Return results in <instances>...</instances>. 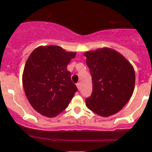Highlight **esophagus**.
Returning <instances> with one entry per match:
<instances>
[{"label":"esophagus","mask_w":152,"mask_h":152,"mask_svg":"<svg viewBox=\"0 0 152 152\" xmlns=\"http://www.w3.org/2000/svg\"><path fill=\"white\" fill-rule=\"evenodd\" d=\"M76 86H77V88H78V90L81 89V83H76Z\"/></svg>","instance_id":"1"}]
</instances>
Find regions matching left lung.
<instances>
[{
	"label": "left lung",
	"instance_id": "obj_1",
	"mask_svg": "<svg viewBox=\"0 0 152 152\" xmlns=\"http://www.w3.org/2000/svg\"><path fill=\"white\" fill-rule=\"evenodd\" d=\"M84 56L93 83L91 95L86 99V106L104 117L116 114L133 94V66L121 54L109 48L87 51Z\"/></svg>",
	"mask_w": 152,
	"mask_h": 152
}]
</instances>
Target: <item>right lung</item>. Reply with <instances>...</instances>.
Instances as JSON below:
<instances>
[{"mask_svg": "<svg viewBox=\"0 0 152 152\" xmlns=\"http://www.w3.org/2000/svg\"><path fill=\"white\" fill-rule=\"evenodd\" d=\"M76 54L58 46H48L38 47L29 56L23 73V85L29 103L41 115H58L77 91L67 70Z\"/></svg>", "mask_w": 152, "mask_h": 152, "instance_id": "add662e5", "label": "right lung"}]
</instances>
